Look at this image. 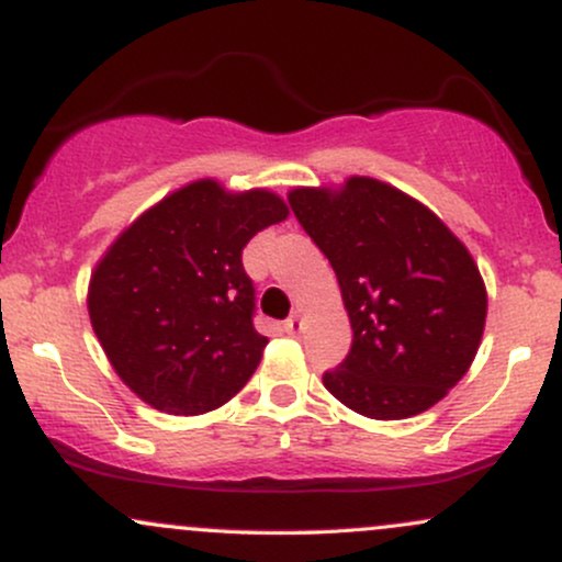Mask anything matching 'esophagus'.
<instances>
[{"label": "esophagus", "mask_w": 562, "mask_h": 562, "mask_svg": "<svg viewBox=\"0 0 562 562\" xmlns=\"http://www.w3.org/2000/svg\"><path fill=\"white\" fill-rule=\"evenodd\" d=\"M301 327H303L301 314L295 312V314H290V317L285 319V325H282V330H285L288 335H299V333H301Z\"/></svg>", "instance_id": "obj_1"}]
</instances>
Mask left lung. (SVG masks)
<instances>
[{
  "mask_svg": "<svg viewBox=\"0 0 562 562\" xmlns=\"http://www.w3.org/2000/svg\"><path fill=\"white\" fill-rule=\"evenodd\" d=\"M288 203L338 277L351 351L325 389L372 420L420 415L479 353L486 285L470 250L428 205L372 177L295 187Z\"/></svg>",
  "mask_w": 562,
  "mask_h": 562,
  "instance_id": "left-lung-1",
  "label": "left lung"
}]
</instances>
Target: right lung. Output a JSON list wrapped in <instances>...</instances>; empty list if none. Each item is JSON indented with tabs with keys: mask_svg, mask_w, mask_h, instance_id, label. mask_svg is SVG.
Returning a JSON list of instances; mask_svg holds the SVG:
<instances>
[{
	"mask_svg": "<svg viewBox=\"0 0 562 562\" xmlns=\"http://www.w3.org/2000/svg\"><path fill=\"white\" fill-rule=\"evenodd\" d=\"M269 190L198 179L115 237L89 280V319L115 375L153 409L203 415L248 383L269 340L254 327L243 248L288 218Z\"/></svg>",
	"mask_w": 562,
	"mask_h": 562,
	"instance_id": "right-lung-1",
	"label": "right lung"
}]
</instances>
